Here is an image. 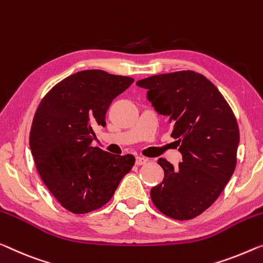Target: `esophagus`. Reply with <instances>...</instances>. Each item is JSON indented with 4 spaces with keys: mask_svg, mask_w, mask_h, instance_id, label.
<instances>
[{
    "mask_svg": "<svg viewBox=\"0 0 263 263\" xmlns=\"http://www.w3.org/2000/svg\"><path fill=\"white\" fill-rule=\"evenodd\" d=\"M145 163H147V160H145L144 157H140V156L136 157V165H143Z\"/></svg>",
    "mask_w": 263,
    "mask_h": 263,
    "instance_id": "1",
    "label": "esophagus"
}]
</instances>
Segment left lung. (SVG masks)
<instances>
[{"label":"left lung","mask_w":263,"mask_h":263,"mask_svg":"<svg viewBox=\"0 0 263 263\" xmlns=\"http://www.w3.org/2000/svg\"><path fill=\"white\" fill-rule=\"evenodd\" d=\"M159 114L169 116L182 162L157 163L164 179L151 191L153 203L174 220H191L215 202L236 167L239 124L232 108L205 76L193 70L137 81Z\"/></svg>","instance_id":"left-lung-1"}]
</instances>
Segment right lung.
Wrapping results in <instances>:
<instances>
[{"label": "right lung", "instance_id": "right-lung-1", "mask_svg": "<svg viewBox=\"0 0 263 263\" xmlns=\"http://www.w3.org/2000/svg\"><path fill=\"white\" fill-rule=\"evenodd\" d=\"M134 79L99 69L75 72L44 95L36 109L29 144L36 169L67 211L87 214L114 195L135 157L91 147L94 128L106 126L111 101Z\"/></svg>", "mask_w": 263, "mask_h": 263}]
</instances>
